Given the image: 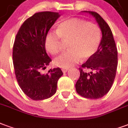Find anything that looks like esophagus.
Here are the masks:
<instances>
[{
    "label": "esophagus",
    "mask_w": 128,
    "mask_h": 128,
    "mask_svg": "<svg viewBox=\"0 0 128 128\" xmlns=\"http://www.w3.org/2000/svg\"><path fill=\"white\" fill-rule=\"evenodd\" d=\"M61 70H62V72H63V73H66V72H68V68H62V69H61Z\"/></svg>",
    "instance_id": "obj_1"
}]
</instances>
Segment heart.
<instances>
[{"label": "heart", "instance_id": "heart-1", "mask_svg": "<svg viewBox=\"0 0 128 128\" xmlns=\"http://www.w3.org/2000/svg\"><path fill=\"white\" fill-rule=\"evenodd\" d=\"M69 40V50L55 58L54 64L60 68H70L80 58L87 60L96 54L100 45L101 30L98 26L86 20L72 18L58 25L56 32H48L46 37V50L52 55L61 50V40Z\"/></svg>", "mask_w": 128, "mask_h": 128}]
</instances>
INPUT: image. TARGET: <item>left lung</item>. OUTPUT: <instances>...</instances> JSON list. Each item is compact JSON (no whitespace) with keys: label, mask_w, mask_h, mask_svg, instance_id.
Returning <instances> with one entry per match:
<instances>
[{"label":"left lung","mask_w":128,"mask_h":128,"mask_svg":"<svg viewBox=\"0 0 128 128\" xmlns=\"http://www.w3.org/2000/svg\"><path fill=\"white\" fill-rule=\"evenodd\" d=\"M84 12L96 18L102 37L96 54L79 68L80 75L76 83V90L84 98L99 99L110 91L113 84L118 64L117 49L111 29L105 20L96 12Z\"/></svg>","instance_id":"8db88e82"}]
</instances>
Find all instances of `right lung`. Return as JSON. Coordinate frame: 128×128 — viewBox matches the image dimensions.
<instances>
[{"instance_id":"1","label":"right lung","mask_w":128,"mask_h":128,"mask_svg":"<svg viewBox=\"0 0 128 128\" xmlns=\"http://www.w3.org/2000/svg\"><path fill=\"white\" fill-rule=\"evenodd\" d=\"M59 17L56 12L36 13L25 20L16 37L13 48L16 77L22 91L33 100L52 97L63 74L59 68L42 72L52 61L46 51V37Z\"/></svg>"}]
</instances>
